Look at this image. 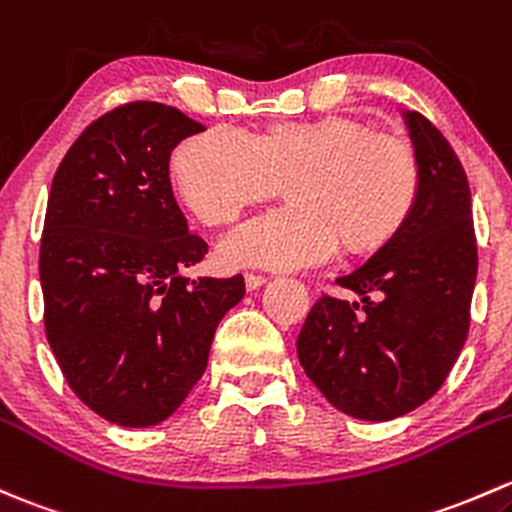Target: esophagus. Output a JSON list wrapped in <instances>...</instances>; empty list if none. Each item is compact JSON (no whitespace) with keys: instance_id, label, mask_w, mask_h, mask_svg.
Wrapping results in <instances>:
<instances>
[{"instance_id":"esophagus-1","label":"esophagus","mask_w":512,"mask_h":512,"mask_svg":"<svg viewBox=\"0 0 512 512\" xmlns=\"http://www.w3.org/2000/svg\"><path fill=\"white\" fill-rule=\"evenodd\" d=\"M262 284H267V277H262V274H252V272L245 274L247 292H255V289H260Z\"/></svg>"}]
</instances>
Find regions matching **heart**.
I'll use <instances>...</instances> for the list:
<instances>
[{
	"instance_id": "b5f03b06",
	"label": "heart",
	"mask_w": 512,
	"mask_h": 512,
	"mask_svg": "<svg viewBox=\"0 0 512 512\" xmlns=\"http://www.w3.org/2000/svg\"><path fill=\"white\" fill-rule=\"evenodd\" d=\"M186 206L206 223H230L287 181L292 203L230 230L220 257L233 267L321 265L338 240L351 255L387 245L419 193L412 147L368 122L331 115L260 134L213 127L179 144L171 161Z\"/></svg>"
}]
</instances>
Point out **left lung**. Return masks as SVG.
I'll use <instances>...</instances> for the list:
<instances>
[{"label": "left lung", "instance_id": "8db88e82", "mask_svg": "<svg viewBox=\"0 0 512 512\" xmlns=\"http://www.w3.org/2000/svg\"><path fill=\"white\" fill-rule=\"evenodd\" d=\"M419 193L400 233L321 297L297 338L299 363L336 410L387 422L417 410L454 368L469 333L476 235L464 166L427 117L402 110Z\"/></svg>", "mask_w": 512, "mask_h": 512}]
</instances>
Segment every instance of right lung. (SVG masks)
<instances>
[{
    "mask_svg": "<svg viewBox=\"0 0 512 512\" xmlns=\"http://www.w3.org/2000/svg\"><path fill=\"white\" fill-rule=\"evenodd\" d=\"M176 107L129 102L102 115L53 176L39 274L46 338L68 385L120 427H152L206 373L220 319L245 279L186 277L208 245L188 233L171 152L203 132Z\"/></svg>",
    "mask_w": 512,
    "mask_h": 512,
    "instance_id": "1",
    "label": "right lung"
}]
</instances>
